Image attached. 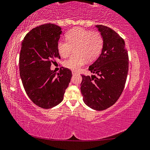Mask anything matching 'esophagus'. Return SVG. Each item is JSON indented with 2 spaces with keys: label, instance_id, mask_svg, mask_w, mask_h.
<instances>
[{
  "label": "esophagus",
  "instance_id": "34e87169",
  "mask_svg": "<svg viewBox=\"0 0 150 150\" xmlns=\"http://www.w3.org/2000/svg\"><path fill=\"white\" fill-rule=\"evenodd\" d=\"M72 75H75V74H78V72H76V71L72 70Z\"/></svg>",
  "mask_w": 150,
  "mask_h": 150
}]
</instances>
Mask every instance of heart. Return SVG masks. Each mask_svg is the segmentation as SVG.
Masks as SVG:
<instances>
[{"label": "heart", "instance_id": "b5f03b06", "mask_svg": "<svg viewBox=\"0 0 150 150\" xmlns=\"http://www.w3.org/2000/svg\"><path fill=\"white\" fill-rule=\"evenodd\" d=\"M66 41L59 40L58 52L62 57H67L74 49L75 55L63 63L64 67L72 70H78L84 64L86 60L91 61L98 56L103 44V37L98 31H91L76 28L66 33Z\"/></svg>", "mask_w": 150, "mask_h": 150}]
</instances>
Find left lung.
<instances>
[{
    "label": "left lung",
    "instance_id": "obj_1",
    "mask_svg": "<svg viewBox=\"0 0 150 150\" xmlns=\"http://www.w3.org/2000/svg\"><path fill=\"white\" fill-rule=\"evenodd\" d=\"M96 28L103 37V49L98 59L89 67L95 75H82L80 90L86 105L103 111L116 103L122 93L128 71V55L124 39L117 32L103 25Z\"/></svg>",
    "mask_w": 150,
    "mask_h": 150
}]
</instances>
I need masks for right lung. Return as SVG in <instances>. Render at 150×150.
Masks as SVG:
<instances>
[{
  "label": "right lung",
  "mask_w": 150,
  "mask_h": 150,
  "mask_svg": "<svg viewBox=\"0 0 150 150\" xmlns=\"http://www.w3.org/2000/svg\"><path fill=\"white\" fill-rule=\"evenodd\" d=\"M61 28L53 23L37 26L26 34L19 58L20 75L26 93L33 103L43 109L57 106L63 100L72 78L70 69L59 73L51 70L60 55L57 43Z\"/></svg>",
  "instance_id": "add662e5"
}]
</instances>
